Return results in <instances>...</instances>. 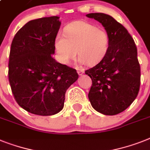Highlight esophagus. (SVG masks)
<instances>
[{"label":"esophagus","mask_w":150,"mask_h":150,"mask_svg":"<svg viewBox=\"0 0 150 150\" xmlns=\"http://www.w3.org/2000/svg\"><path fill=\"white\" fill-rule=\"evenodd\" d=\"M76 70H77V73H78V74L80 75V76H81V75H82V74L84 73V70H83V69H79V68H77Z\"/></svg>","instance_id":"34e87169"}]
</instances>
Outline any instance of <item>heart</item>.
Masks as SVG:
<instances>
[{
  "label": "heart",
  "mask_w": 150,
  "mask_h": 150,
  "mask_svg": "<svg viewBox=\"0 0 150 150\" xmlns=\"http://www.w3.org/2000/svg\"><path fill=\"white\" fill-rule=\"evenodd\" d=\"M64 33H57L54 40L57 55L63 64H68L77 54L80 63L93 66L101 61L108 51L109 33L90 22H72L65 27Z\"/></svg>",
  "instance_id": "b5f03b06"
}]
</instances>
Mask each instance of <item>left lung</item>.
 Segmentation results:
<instances>
[{"label":"left lung","instance_id":"obj_1","mask_svg":"<svg viewBox=\"0 0 150 150\" xmlns=\"http://www.w3.org/2000/svg\"><path fill=\"white\" fill-rule=\"evenodd\" d=\"M86 17L102 23L110 36V47L103 60L85 71L92 80L89 100L96 111L117 115L137 98L140 86V66L133 38L111 16L91 13Z\"/></svg>","mask_w":150,"mask_h":150}]
</instances>
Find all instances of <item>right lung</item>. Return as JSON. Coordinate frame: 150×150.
I'll list each match as a JSON object with an SVG mask.
<instances>
[{
  "label": "right lung",
  "instance_id": "add662e5",
  "mask_svg": "<svg viewBox=\"0 0 150 150\" xmlns=\"http://www.w3.org/2000/svg\"><path fill=\"white\" fill-rule=\"evenodd\" d=\"M57 16L28 22L11 46L8 80L20 106L40 116H51L64 107L65 93L78 79L75 69L52 57L60 29Z\"/></svg>",
  "mask_w": 150,
  "mask_h": 150
}]
</instances>
